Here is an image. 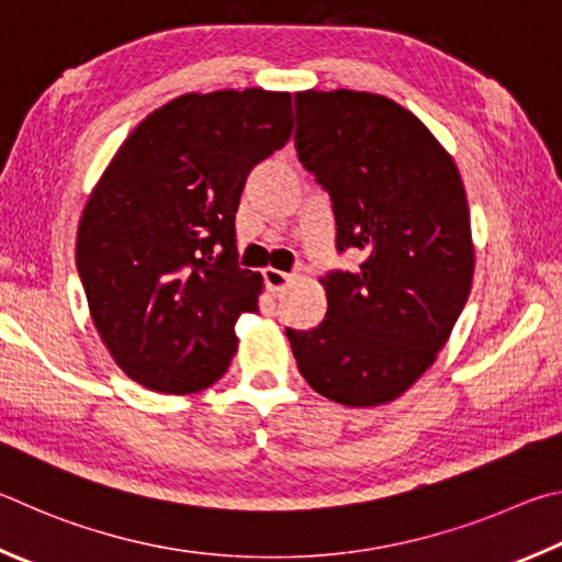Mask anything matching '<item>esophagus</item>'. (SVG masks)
Instances as JSON below:
<instances>
[{"label": "esophagus", "mask_w": 562, "mask_h": 562, "mask_svg": "<svg viewBox=\"0 0 562 562\" xmlns=\"http://www.w3.org/2000/svg\"><path fill=\"white\" fill-rule=\"evenodd\" d=\"M293 279H296V276L286 273V271H279V269H266L263 271V283H266V289L273 293V296H276V293L286 291L293 283Z\"/></svg>", "instance_id": "1"}]
</instances>
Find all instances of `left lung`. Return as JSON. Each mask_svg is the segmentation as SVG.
Wrapping results in <instances>:
<instances>
[{"label": "left lung", "mask_w": 562, "mask_h": 562, "mask_svg": "<svg viewBox=\"0 0 562 562\" xmlns=\"http://www.w3.org/2000/svg\"><path fill=\"white\" fill-rule=\"evenodd\" d=\"M296 150L328 190L338 251L356 271L321 283L318 328L291 330L293 358L318 395L348 407L397 400L425 375L474 279L461 175L429 127L385 95L299 91Z\"/></svg>", "instance_id": "8db88e82"}]
</instances>
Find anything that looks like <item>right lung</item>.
Instances as JSON below:
<instances>
[{"instance_id": "obj_1", "label": "right lung", "mask_w": 562, "mask_h": 562, "mask_svg": "<svg viewBox=\"0 0 562 562\" xmlns=\"http://www.w3.org/2000/svg\"><path fill=\"white\" fill-rule=\"evenodd\" d=\"M291 93H184L117 147L88 196L76 266L98 336L127 378L200 392L259 311L261 273L236 266L234 214L251 167L289 143Z\"/></svg>"}]
</instances>
